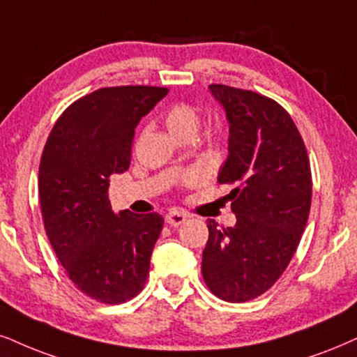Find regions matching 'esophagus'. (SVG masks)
<instances>
[{
    "mask_svg": "<svg viewBox=\"0 0 357 357\" xmlns=\"http://www.w3.org/2000/svg\"><path fill=\"white\" fill-rule=\"evenodd\" d=\"M187 215L183 212H178V210H170L169 213L165 215V222L169 223L170 227H178L182 223H185Z\"/></svg>",
    "mask_w": 357,
    "mask_h": 357,
    "instance_id": "34e87169",
    "label": "esophagus"
}]
</instances>
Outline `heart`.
<instances>
[{
    "mask_svg": "<svg viewBox=\"0 0 357 357\" xmlns=\"http://www.w3.org/2000/svg\"><path fill=\"white\" fill-rule=\"evenodd\" d=\"M165 127L174 137L182 134H193L195 135L200 129V114L195 107L187 102L174 104L164 116ZM190 182L199 180V175L190 174L188 175Z\"/></svg>",
    "mask_w": 357,
    "mask_h": 357,
    "instance_id": "heart-1",
    "label": "heart"
}]
</instances>
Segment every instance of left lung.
Returning <instances> with one entry per match:
<instances>
[{
  "label": "left lung",
  "instance_id": "obj_1",
  "mask_svg": "<svg viewBox=\"0 0 357 357\" xmlns=\"http://www.w3.org/2000/svg\"><path fill=\"white\" fill-rule=\"evenodd\" d=\"M225 111L228 157L218 183L228 193L233 227L208 222L202 275L215 296L243 303L270 289L291 261L310 217V158L291 116L252 91L208 86Z\"/></svg>",
  "mask_w": 357,
  "mask_h": 357
}]
</instances>
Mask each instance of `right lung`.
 Returning a JSON list of instances; mask_svg holds the SVG:
<instances>
[{
  "label": "right lung",
  "instance_id": "right-lung-1",
  "mask_svg": "<svg viewBox=\"0 0 357 357\" xmlns=\"http://www.w3.org/2000/svg\"><path fill=\"white\" fill-rule=\"evenodd\" d=\"M169 89L104 87L57 119L39 164V202L47 238L74 284L92 300L117 305L147 280L164 218L112 212L109 180L130 165L140 119Z\"/></svg>",
  "mask_w": 357,
  "mask_h": 357
}]
</instances>
